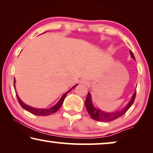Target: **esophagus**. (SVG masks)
I'll list each match as a JSON object with an SVG mask.
<instances>
[{"label":"esophagus","instance_id":"34e87169","mask_svg":"<svg viewBox=\"0 0 153 153\" xmlns=\"http://www.w3.org/2000/svg\"><path fill=\"white\" fill-rule=\"evenodd\" d=\"M79 83H82V84L86 85V84H88V81L85 80V79H81L80 81H79Z\"/></svg>","mask_w":153,"mask_h":153}]
</instances>
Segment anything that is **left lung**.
I'll use <instances>...</instances> for the list:
<instances>
[{"instance_id":"1","label":"left lung","mask_w":153,"mask_h":153,"mask_svg":"<svg viewBox=\"0 0 153 153\" xmlns=\"http://www.w3.org/2000/svg\"><path fill=\"white\" fill-rule=\"evenodd\" d=\"M130 55L131 57L133 58L134 60H135L134 56L131 51L130 50ZM136 97V91L133 94V95L131 96V100H129V102L127 104V105L125 106L124 108H122L121 110L116 111L114 112H107L104 111H102L100 108H97L95 106L93 105V101H92L91 98V93H88L86 100L85 101V107H86L87 111L88 112V114L92 118L93 120L100 121V122H110V121H112L114 120H116V119L120 118V116H122L123 115H124L127 109L130 107V106L132 105L135 100Z\"/></svg>"}]
</instances>
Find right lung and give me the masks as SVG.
<instances>
[{
  "label": "right lung",
  "mask_w": 153,
  "mask_h": 153,
  "mask_svg": "<svg viewBox=\"0 0 153 153\" xmlns=\"http://www.w3.org/2000/svg\"><path fill=\"white\" fill-rule=\"evenodd\" d=\"M77 85L78 84L74 85V86H73L72 88H71L69 90L68 92H66L65 93H64L63 95H62V97H60V99L58 100V102L55 104V105L51 106V107H50V108H38L32 107V106H28L25 103H24V102L21 100V99L19 98V95H17V94H16V97H17L18 101H19V102L20 105L22 106V107L24 108V109H26V111H28V112L31 113V114L36 115V116H49V115H51V114H54V113H56L58 109H59L60 107L62 104V103H63L65 98L66 95H68V93H69V92H70L71 91H72L73 88H74L76 87ZM14 89H15V79H14Z\"/></svg>",
  "instance_id": "right-lung-1"
}]
</instances>
